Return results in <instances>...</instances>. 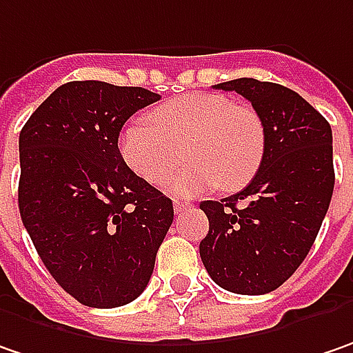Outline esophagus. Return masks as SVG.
<instances>
[{
  "instance_id": "1",
  "label": "esophagus",
  "mask_w": 353,
  "mask_h": 353,
  "mask_svg": "<svg viewBox=\"0 0 353 353\" xmlns=\"http://www.w3.org/2000/svg\"><path fill=\"white\" fill-rule=\"evenodd\" d=\"M188 207L190 205H188V203H183V201H176V203H174V213H176V215H179V213H183Z\"/></svg>"
}]
</instances>
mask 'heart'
I'll list each match as a JSON object with an SVG mask.
<instances>
[{"mask_svg":"<svg viewBox=\"0 0 353 353\" xmlns=\"http://www.w3.org/2000/svg\"><path fill=\"white\" fill-rule=\"evenodd\" d=\"M150 126L128 124L120 154L148 183L160 185L176 172L185 148L192 163L172 181L177 195L245 188L259 172L267 132L259 112L217 92H192L165 100L150 116Z\"/></svg>","mask_w":353,"mask_h":353,"instance_id":"1","label":"heart"}]
</instances>
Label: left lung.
Instances as JSON below:
<instances>
[{
	"label": "left lung",
	"mask_w": 353,
	"mask_h": 353,
	"mask_svg": "<svg viewBox=\"0 0 353 353\" xmlns=\"http://www.w3.org/2000/svg\"><path fill=\"white\" fill-rule=\"evenodd\" d=\"M213 88L233 90L253 104L265 124L267 148L245 190L199 203L209 219L199 254L225 290L267 294L302 265L326 217L334 192L332 128L283 85L235 79Z\"/></svg>",
	"instance_id": "1"
}]
</instances>
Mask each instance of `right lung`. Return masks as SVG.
<instances>
[{"label":"right lung","mask_w":353,"mask_h":353,"mask_svg":"<svg viewBox=\"0 0 353 353\" xmlns=\"http://www.w3.org/2000/svg\"><path fill=\"white\" fill-rule=\"evenodd\" d=\"M156 100L142 86L72 81L19 134L21 221L51 276L85 306L138 299L174 221L172 199L118 150L124 122Z\"/></svg>","instance_id":"obj_1"}]
</instances>
